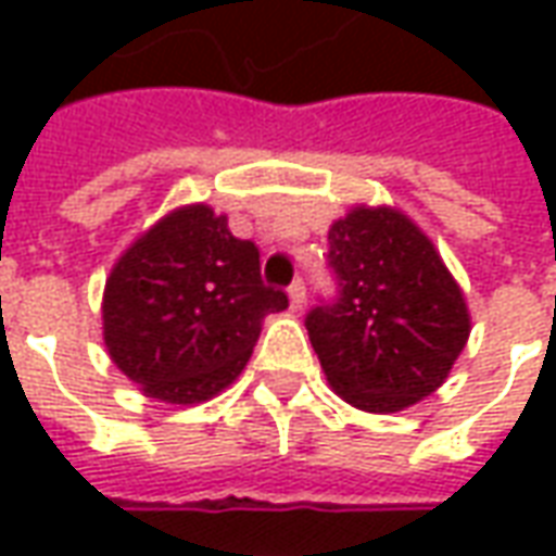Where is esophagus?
<instances>
[{"instance_id":"obj_1","label":"esophagus","mask_w":556,"mask_h":556,"mask_svg":"<svg viewBox=\"0 0 556 556\" xmlns=\"http://www.w3.org/2000/svg\"><path fill=\"white\" fill-rule=\"evenodd\" d=\"M289 303H291V309H294V313H301V309H303V303H306V286H303L301 279H298V282H291Z\"/></svg>"}]
</instances>
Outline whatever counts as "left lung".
<instances>
[{"label": "left lung", "mask_w": 556, "mask_h": 556, "mask_svg": "<svg viewBox=\"0 0 556 556\" xmlns=\"http://www.w3.org/2000/svg\"><path fill=\"white\" fill-rule=\"evenodd\" d=\"M327 241L342 291L333 306L306 315L327 384L369 414L417 405L465 351V291L429 235L393 205H351Z\"/></svg>", "instance_id": "8db88e82"}]
</instances>
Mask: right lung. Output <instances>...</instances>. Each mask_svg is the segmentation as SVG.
<instances>
[{"label":"right lung","mask_w":556,"mask_h":556,"mask_svg":"<svg viewBox=\"0 0 556 556\" xmlns=\"http://www.w3.org/2000/svg\"><path fill=\"white\" fill-rule=\"evenodd\" d=\"M289 298L262 286L258 250L205 202L172 207L115 258L103 345L148 399L202 405L238 381L265 315Z\"/></svg>","instance_id":"right-lung-1"}]
</instances>
